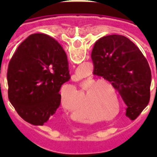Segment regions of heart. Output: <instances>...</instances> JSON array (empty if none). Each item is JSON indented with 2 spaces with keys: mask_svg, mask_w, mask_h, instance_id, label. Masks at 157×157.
Here are the masks:
<instances>
[{
  "mask_svg": "<svg viewBox=\"0 0 157 157\" xmlns=\"http://www.w3.org/2000/svg\"><path fill=\"white\" fill-rule=\"evenodd\" d=\"M81 86L85 88L86 98L93 103L101 114L105 117H117L121 111V100L118 94L109 81L98 79L94 76H88L81 81ZM109 87L113 91L114 97L108 88ZM76 98L80 96V92L75 87H71ZM118 109H117V108Z\"/></svg>",
  "mask_w": 157,
  "mask_h": 157,
  "instance_id": "1",
  "label": "heart"
}]
</instances>
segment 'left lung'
<instances>
[{
  "instance_id": "obj_1",
  "label": "left lung",
  "mask_w": 157,
  "mask_h": 157,
  "mask_svg": "<svg viewBox=\"0 0 157 157\" xmlns=\"http://www.w3.org/2000/svg\"><path fill=\"white\" fill-rule=\"evenodd\" d=\"M91 58L94 74L112 84L128 107L125 115L136 119L150 99L151 69L144 54L124 36L109 35L96 41Z\"/></svg>"
}]
</instances>
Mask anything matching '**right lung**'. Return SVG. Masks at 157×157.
<instances>
[{
  "instance_id": "obj_1",
  "label": "right lung",
  "mask_w": 157,
  "mask_h": 157,
  "mask_svg": "<svg viewBox=\"0 0 157 157\" xmlns=\"http://www.w3.org/2000/svg\"><path fill=\"white\" fill-rule=\"evenodd\" d=\"M70 78L61 45L50 36L33 34L19 45L9 63V99L24 121L43 125L56 112L60 88Z\"/></svg>"
}]
</instances>
